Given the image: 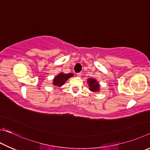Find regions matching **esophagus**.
I'll return each mask as SVG.
<instances>
[{
  "mask_svg": "<svg viewBox=\"0 0 150 150\" xmlns=\"http://www.w3.org/2000/svg\"><path fill=\"white\" fill-rule=\"evenodd\" d=\"M81 73H77V77H81Z\"/></svg>",
  "mask_w": 150,
  "mask_h": 150,
  "instance_id": "34e87169",
  "label": "esophagus"
}]
</instances>
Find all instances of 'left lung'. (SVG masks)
<instances>
[{
	"label": "left lung",
	"instance_id": "1",
	"mask_svg": "<svg viewBox=\"0 0 150 150\" xmlns=\"http://www.w3.org/2000/svg\"><path fill=\"white\" fill-rule=\"evenodd\" d=\"M87 83L88 84L90 91L92 92H98L100 91V84L98 82L94 79H88Z\"/></svg>",
	"mask_w": 150,
	"mask_h": 150
}]
</instances>
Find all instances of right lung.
<instances>
[{"mask_svg": "<svg viewBox=\"0 0 150 150\" xmlns=\"http://www.w3.org/2000/svg\"><path fill=\"white\" fill-rule=\"evenodd\" d=\"M73 74L71 73H67V74H66V73H59L58 75L56 76V77L54 78L53 84L54 86H61L63 85L69 78L73 77Z\"/></svg>", "mask_w": 150, "mask_h": 150, "instance_id": "add662e5", "label": "right lung"}]
</instances>
